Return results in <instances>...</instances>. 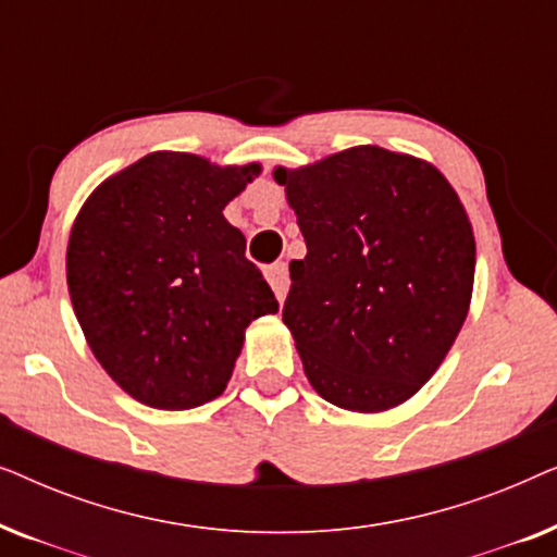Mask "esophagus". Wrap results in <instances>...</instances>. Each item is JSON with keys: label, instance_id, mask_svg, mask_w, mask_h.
Returning a JSON list of instances; mask_svg holds the SVG:
<instances>
[{"label": "esophagus", "instance_id": "34e87169", "mask_svg": "<svg viewBox=\"0 0 557 557\" xmlns=\"http://www.w3.org/2000/svg\"><path fill=\"white\" fill-rule=\"evenodd\" d=\"M265 276H269V284L273 288V294H276L278 301L286 299V292H288V265L286 263H273L269 271H265Z\"/></svg>", "mask_w": 557, "mask_h": 557}]
</instances>
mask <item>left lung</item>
<instances>
[{"mask_svg": "<svg viewBox=\"0 0 557 557\" xmlns=\"http://www.w3.org/2000/svg\"><path fill=\"white\" fill-rule=\"evenodd\" d=\"M273 180L307 240L284 324L311 387L355 413L400 406L469 314L476 246L459 195L433 164L370 144Z\"/></svg>", "mask_w": 557, "mask_h": 557, "instance_id": "1", "label": "left lung"}]
</instances>
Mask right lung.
Returning <instances> with one entry per match:
<instances>
[{
    "label": "right lung",
    "mask_w": 557,
    "mask_h": 557,
    "mask_svg": "<svg viewBox=\"0 0 557 557\" xmlns=\"http://www.w3.org/2000/svg\"><path fill=\"white\" fill-rule=\"evenodd\" d=\"M261 164L218 166L151 151L94 189L75 218L65 273L96 360L121 391L189 410L225 391L246 326L278 301L246 258L225 205Z\"/></svg>",
    "instance_id": "1"
}]
</instances>
